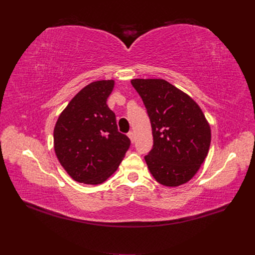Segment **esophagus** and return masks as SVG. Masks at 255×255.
Wrapping results in <instances>:
<instances>
[{"mask_svg": "<svg viewBox=\"0 0 255 255\" xmlns=\"http://www.w3.org/2000/svg\"><path fill=\"white\" fill-rule=\"evenodd\" d=\"M128 138L130 139V141L133 142V141H134V138H135V137H134V136H135V135H134V132H132V130H129V132L128 133Z\"/></svg>", "mask_w": 255, "mask_h": 255, "instance_id": "1", "label": "esophagus"}]
</instances>
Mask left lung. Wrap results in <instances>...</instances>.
Masks as SVG:
<instances>
[{"mask_svg":"<svg viewBox=\"0 0 255 255\" xmlns=\"http://www.w3.org/2000/svg\"><path fill=\"white\" fill-rule=\"evenodd\" d=\"M150 118L153 148L144 156L151 174L165 186L188 182L204 161L211 128L199 105L160 79L130 81Z\"/></svg>","mask_w":255,"mask_h":255,"instance_id":"left-lung-1","label":"left lung"}]
</instances>
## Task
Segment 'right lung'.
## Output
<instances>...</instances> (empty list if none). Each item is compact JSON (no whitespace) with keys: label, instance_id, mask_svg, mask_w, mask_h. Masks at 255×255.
I'll list each match as a JSON object with an SVG mask.
<instances>
[{"label":"right lung","instance_id":"right-lung-1","mask_svg":"<svg viewBox=\"0 0 255 255\" xmlns=\"http://www.w3.org/2000/svg\"><path fill=\"white\" fill-rule=\"evenodd\" d=\"M115 82L97 81L84 87L59 115L54 150L73 180L98 185L117 170L130 145L107 106Z\"/></svg>","mask_w":255,"mask_h":255}]
</instances>
